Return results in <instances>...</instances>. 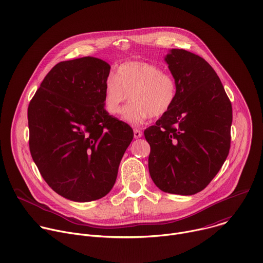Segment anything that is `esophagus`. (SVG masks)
I'll use <instances>...</instances> for the list:
<instances>
[{
	"mask_svg": "<svg viewBox=\"0 0 263 263\" xmlns=\"http://www.w3.org/2000/svg\"><path fill=\"white\" fill-rule=\"evenodd\" d=\"M142 136V132L139 129H134V138H140Z\"/></svg>",
	"mask_w": 263,
	"mask_h": 263,
	"instance_id": "obj_1",
	"label": "esophagus"
}]
</instances>
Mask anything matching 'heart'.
Listing matches in <instances>:
<instances>
[{
  "instance_id": "b5f03b06",
  "label": "heart",
  "mask_w": 263,
  "mask_h": 263,
  "mask_svg": "<svg viewBox=\"0 0 263 263\" xmlns=\"http://www.w3.org/2000/svg\"><path fill=\"white\" fill-rule=\"evenodd\" d=\"M122 112V120L140 126L151 117L159 118L173 108L177 99V83L159 66L143 61H129L118 67L116 76L109 74L103 86L105 109L111 116Z\"/></svg>"
}]
</instances>
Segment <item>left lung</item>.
Segmentation results:
<instances>
[{
	"mask_svg": "<svg viewBox=\"0 0 263 263\" xmlns=\"http://www.w3.org/2000/svg\"><path fill=\"white\" fill-rule=\"evenodd\" d=\"M164 60L177 83V99L144 130L151 146L148 172L160 191L192 196L210 183L229 154L232 106L205 59L172 49Z\"/></svg>",
	"mask_w": 263,
	"mask_h": 263,
	"instance_id": "8db88e82",
	"label": "left lung"
}]
</instances>
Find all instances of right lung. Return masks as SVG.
Masks as SVG:
<instances>
[{"mask_svg":"<svg viewBox=\"0 0 263 263\" xmlns=\"http://www.w3.org/2000/svg\"><path fill=\"white\" fill-rule=\"evenodd\" d=\"M109 72L96 57L60 62L28 107L33 161L51 189L73 202L99 200L112 190L133 139L131 127L105 110Z\"/></svg>","mask_w":263,"mask_h":263,"instance_id":"add662e5","label":"right lung"}]
</instances>
